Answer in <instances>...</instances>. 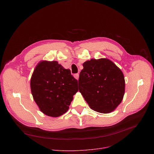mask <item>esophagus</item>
I'll list each match as a JSON object with an SVG mask.
<instances>
[{"label":"esophagus","mask_w":154,"mask_h":154,"mask_svg":"<svg viewBox=\"0 0 154 154\" xmlns=\"http://www.w3.org/2000/svg\"><path fill=\"white\" fill-rule=\"evenodd\" d=\"M74 77H75V79H76L77 80H78L79 79V74H74Z\"/></svg>","instance_id":"obj_1"}]
</instances>
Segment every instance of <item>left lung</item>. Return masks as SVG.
I'll return each mask as SVG.
<instances>
[{"label": "left lung", "instance_id": "left-lung-1", "mask_svg": "<svg viewBox=\"0 0 154 154\" xmlns=\"http://www.w3.org/2000/svg\"><path fill=\"white\" fill-rule=\"evenodd\" d=\"M79 90L91 109L103 114L114 111L125 93L122 72L108 59H91L83 63Z\"/></svg>", "mask_w": 154, "mask_h": 154}]
</instances>
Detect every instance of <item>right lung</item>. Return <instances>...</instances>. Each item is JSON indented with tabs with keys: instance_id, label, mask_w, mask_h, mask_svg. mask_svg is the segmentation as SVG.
I'll return each instance as SVG.
<instances>
[{
	"instance_id": "right-lung-1",
	"label": "right lung",
	"mask_w": 154,
	"mask_h": 154,
	"mask_svg": "<svg viewBox=\"0 0 154 154\" xmlns=\"http://www.w3.org/2000/svg\"><path fill=\"white\" fill-rule=\"evenodd\" d=\"M34 100L44 114L53 117L66 113L78 91V81L70 69L57 61L40 62L30 79Z\"/></svg>"
}]
</instances>
